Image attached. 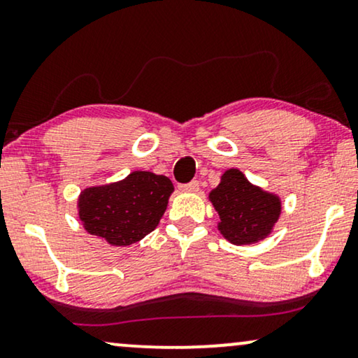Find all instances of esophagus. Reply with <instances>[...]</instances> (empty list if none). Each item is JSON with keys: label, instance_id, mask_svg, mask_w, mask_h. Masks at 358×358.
<instances>
[{"label": "esophagus", "instance_id": "obj_1", "mask_svg": "<svg viewBox=\"0 0 358 358\" xmlns=\"http://www.w3.org/2000/svg\"><path fill=\"white\" fill-rule=\"evenodd\" d=\"M179 190H182V192H197L199 180H190L187 184H179Z\"/></svg>", "mask_w": 358, "mask_h": 358}]
</instances>
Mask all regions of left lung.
Here are the masks:
<instances>
[{
    "instance_id": "left-lung-1",
    "label": "left lung",
    "mask_w": 358,
    "mask_h": 358,
    "mask_svg": "<svg viewBox=\"0 0 358 358\" xmlns=\"http://www.w3.org/2000/svg\"><path fill=\"white\" fill-rule=\"evenodd\" d=\"M210 201L220 217L219 230L235 245L264 238L281 212L275 196L255 187L236 169L227 171L222 182L210 192Z\"/></svg>"
}]
</instances>
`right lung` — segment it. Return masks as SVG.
Segmentation results:
<instances>
[{
	"label": "right lung",
	"instance_id": "obj_1",
	"mask_svg": "<svg viewBox=\"0 0 358 358\" xmlns=\"http://www.w3.org/2000/svg\"><path fill=\"white\" fill-rule=\"evenodd\" d=\"M173 190L166 176L134 171L122 182L83 190L78 215L88 234L127 247L156 229Z\"/></svg>",
	"mask_w": 358,
	"mask_h": 358
}]
</instances>
